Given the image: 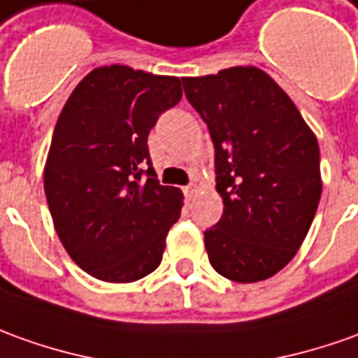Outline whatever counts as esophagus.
I'll return each instance as SVG.
<instances>
[{"label":"esophagus","mask_w":358,"mask_h":358,"mask_svg":"<svg viewBox=\"0 0 358 358\" xmlns=\"http://www.w3.org/2000/svg\"><path fill=\"white\" fill-rule=\"evenodd\" d=\"M183 191H185V196H187V199H191L196 189H194V185H189V187H185Z\"/></svg>","instance_id":"34e87169"}]
</instances>
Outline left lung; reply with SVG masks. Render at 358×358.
I'll return each instance as SVG.
<instances>
[{
    "label": "left lung",
    "instance_id": "1",
    "mask_svg": "<svg viewBox=\"0 0 358 358\" xmlns=\"http://www.w3.org/2000/svg\"><path fill=\"white\" fill-rule=\"evenodd\" d=\"M185 95L208 127L224 212L204 231L210 265L234 282L277 275L296 255L320 196V146L271 76L236 66L183 78Z\"/></svg>",
    "mask_w": 358,
    "mask_h": 358
}]
</instances>
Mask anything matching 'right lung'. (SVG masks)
<instances>
[{
  "label": "right lung",
  "instance_id": "obj_1",
  "mask_svg": "<svg viewBox=\"0 0 358 358\" xmlns=\"http://www.w3.org/2000/svg\"><path fill=\"white\" fill-rule=\"evenodd\" d=\"M183 97L181 80L113 64L90 71L62 108L44 193L62 245L105 282H134L162 263L183 193L155 179L148 134Z\"/></svg>",
  "mask_w": 358,
  "mask_h": 358
}]
</instances>
